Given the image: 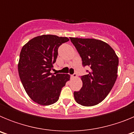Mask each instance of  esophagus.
Returning <instances> with one entry per match:
<instances>
[{
    "label": "esophagus",
    "mask_w": 134,
    "mask_h": 134,
    "mask_svg": "<svg viewBox=\"0 0 134 134\" xmlns=\"http://www.w3.org/2000/svg\"><path fill=\"white\" fill-rule=\"evenodd\" d=\"M72 77L74 78V79H76V78L77 77V74H76V73H74V74H73L72 75Z\"/></svg>",
    "instance_id": "obj_1"
}]
</instances>
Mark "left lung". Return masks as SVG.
Returning a JSON list of instances; mask_svg holds the SVG:
<instances>
[{"label": "left lung", "instance_id": "left-lung-1", "mask_svg": "<svg viewBox=\"0 0 134 134\" xmlns=\"http://www.w3.org/2000/svg\"><path fill=\"white\" fill-rule=\"evenodd\" d=\"M80 54L84 66L91 68L81 76L82 86L74 92L76 102L82 106L97 105L106 98L118 77L119 59L108 43L90 38L70 37Z\"/></svg>", "mask_w": 134, "mask_h": 134}]
</instances>
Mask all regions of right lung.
<instances>
[{
  "label": "right lung",
  "instance_id": "right-lung-1",
  "mask_svg": "<svg viewBox=\"0 0 134 134\" xmlns=\"http://www.w3.org/2000/svg\"><path fill=\"white\" fill-rule=\"evenodd\" d=\"M69 41L66 37L42 35L29 40L20 53L18 71L27 94L41 105L55 103L62 88L70 80L68 74H52L58 56V49Z\"/></svg>",
  "mask_w": 134,
  "mask_h": 134
}]
</instances>
